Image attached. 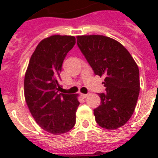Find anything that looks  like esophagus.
Masks as SVG:
<instances>
[{"label":"esophagus","mask_w":158,"mask_h":158,"mask_svg":"<svg viewBox=\"0 0 158 158\" xmlns=\"http://www.w3.org/2000/svg\"><path fill=\"white\" fill-rule=\"evenodd\" d=\"M81 96H82V98H87V97L89 96V94H81Z\"/></svg>","instance_id":"1"}]
</instances>
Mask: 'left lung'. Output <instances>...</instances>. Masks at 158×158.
<instances>
[{
  "label": "left lung",
  "instance_id": "1",
  "mask_svg": "<svg viewBox=\"0 0 158 158\" xmlns=\"http://www.w3.org/2000/svg\"><path fill=\"white\" fill-rule=\"evenodd\" d=\"M77 45L94 74L105 77L101 105L94 110L101 127H121L134 113L139 94V70L126 48L102 35L78 36Z\"/></svg>",
  "mask_w": 158,
  "mask_h": 158
}]
</instances>
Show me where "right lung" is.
<instances>
[{"instance_id":"obj_1","label":"right lung","mask_w":158,"mask_h":158,"mask_svg":"<svg viewBox=\"0 0 158 158\" xmlns=\"http://www.w3.org/2000/svg\"><path fill=\"white\" fill-rule=\"evenodd\" d=\"M75 44L73 36L53 35L36 48L24 77V97L38 125L52 135L71 130L79 105L75 94H60V72L67 53Z\"/></svg>"}]
</instances>
